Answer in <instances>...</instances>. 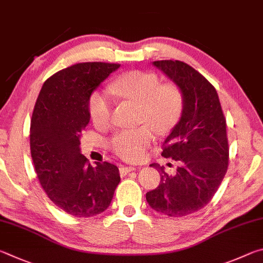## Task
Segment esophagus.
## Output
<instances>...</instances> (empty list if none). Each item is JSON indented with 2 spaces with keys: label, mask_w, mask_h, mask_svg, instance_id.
<instances>
[{
  "label": "esophagus",
  "mask_w": 263,
  "mask_h": 263,
  "mask_svg": "<svg viewBox=\"0 0 263 263\" xmlns=\"http://www.w3.org/2000/svg\"><path fill=\"white\" fill-rule=\"evenodd\" d=\"M134 170H136L134 166H126V165H122V166H120L119 172L121 176H126L127 173L134 171Z\"/></svg>",
  "instance_id": "esophagus-1"
}]
</instances>
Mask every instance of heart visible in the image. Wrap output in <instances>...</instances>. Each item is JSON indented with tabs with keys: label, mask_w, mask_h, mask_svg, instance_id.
Masks as SVG:
<instances>
[{
	"label": "heart",
	"mask_w": 263,
	"mask_h": 263,
	"mask_svg": "<svg viewBox=\"0 0 263 263\" xmlns=\"http://www.w3.org/2000/svg\"><path fill=\"white\" fill-rule=\"evenodd\" d=\"M110 93L137 104L139 122L146 123L133 129H120L106 142L108 149L124 160L143 159L155 141V130L158 134L168 133L180 118V89L173 83H162L155 72L135 70L123 73L112 83ZM87 109L96 126L107 124L112 114L109 95L101 90L91 92Z\"/></svg>",
	"instance_id": "heart-1"
}]
</instances>
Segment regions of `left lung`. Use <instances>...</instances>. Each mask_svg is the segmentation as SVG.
Instances as JSON below:
<instances>
[{
  "instance_id": "obj_1",
  "label": "left lung",
  "mask_w": 263,
  "mask_h": 263,
  "mask_svg": "<svg viewBox=\"0 0 263 263\" xmlns=\"http://www.w3.org/2000/svg\"><path fill=\"white\" fill-rule=\"evenodd\" d=\"M154 66L181 90L183 106L179 122L163 144L162 156L180 162L174 176L151 164L160 174L156 190L146 193L154 210L182 217L209 203L229 165L227 120L217 91L201 73L178 60L155 61Z\"/></svg>"
}]
</instances>
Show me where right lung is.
I'll return each instance as SVG.
<instances>
[{
    "label": "right lung",
    "mask_w": 263,
    "mask_h": 263,
    "mask_svg": "<svg viewBox=\"0 0 263 263\" xmlns=\"http://www.w3.org/2000/svg\"><path fill=\"white\" fill-rule=\"evenodd\" d=\"M119 67L83 62L55 72L44 83L32 113L30 148L36 177L53 203L75 217L105 211L120 182L114 164L92 166L80 151L91 92Z\"/></svg>",
    "instance_id": "1"
}]
</instances>
